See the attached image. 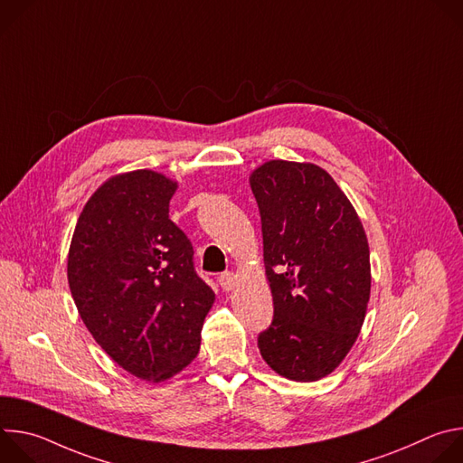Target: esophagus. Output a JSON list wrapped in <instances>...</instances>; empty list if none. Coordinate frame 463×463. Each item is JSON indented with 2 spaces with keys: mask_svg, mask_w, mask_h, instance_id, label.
<instances>
[{
  "mask_svg": "<svg viewBox=\"0 0 463 463\" xmlns=\"http://www.w3.org/2000/svg\"><path fill=\"white\" fill-rule=\"evenodd\" d=\"M220 286L225 289V291H231L234 286H236V275L232 271H225L220 275Z\"/></svg>",
  "mask_w": 463,
  "mask_h": 463,
  "instance_id": "obj_1",
  "label": "esophagus"
}]
</instances>
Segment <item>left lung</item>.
<instances>
[{"label": "left lung", "instance_id": "left-lung-1", "mask_svg": "<svg viewBox=\"0 0 463 463\" xmlns=\"http://www.w3.org/2000/svg\"><path fill=\"white\" fill-rule=\"evenodd\" d=\"M273 322L258 335L277 373L317 381L354 346L370 300V249L345 192L311 163L269 161L250 174Z\"/></svg>", "mask_w": 463, "mask_h": 463}]
</instances>
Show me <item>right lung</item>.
<instances>
[{"instance_id":"right-lung-1","label":"right lung","mask_w":463,"mask_h":463,"mask_svg":"<svg viewBox=\"0 0 463 463\" xmlns=\"http://www.w3.org/2000/svg\"><path fill=\"white\" fill-rule=\"evenodd\" d=\"M175 188L152 170L108 179L86 203L68 256L70 289L93 339L154 383L194 361L214 302L190 240L168 218Z\"/></svg>"}]
</instances>
